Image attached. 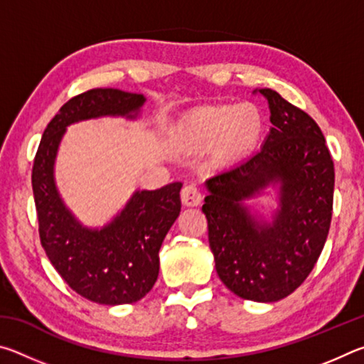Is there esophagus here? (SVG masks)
<instances>
[{
    "label": "esophagus",
    "instance_id": "esophagus-1",
    "mask_svg": "<svg viewBox=\"0 0 364 364\" xmlns=\"http://www.w3.org/2000/svg\"><path fill=\"white\" fill-rule=\"evenodd\" d=\"M181 200L186 207H196L202 202V194L196 184H186L181 189Z\"/></svg>",
    "mask_w": 364,
    "mask_h": 364
}]
</instances>
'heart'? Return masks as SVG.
I'll list each match as a JSON object with an SVG mask.
<instances>
[{
	"instance_id": "1",
	"label": "heart",
	"mask_w": 364,
	"mask_h": 364,
	"mask_svg": "<svg viewBox=\"0 0 364 364\" xmlns=\"http://www.w3.org/2000/svg\"><path fill=\"white\" fill-rule=\"evenodd\" d=\"M262 130V115L250 104L200 109L180 127L181 143L188 149H204L221 141L225 151L247 146Z\"/></svg>"
}]
</instances>
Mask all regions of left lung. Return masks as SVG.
<instances>
[{"label": "left lung", "instance_id": "left-lung-1", "mask_svg": "<svg viewBox=\"0 0 364 364\" xmlns=\"http://www.w3.org/2000/svg\"><path fill=\"white\" fill-rule=\"evenodd\" d=\"M258 93L273 127L260 151L208 178L202 212L223 284L237 297L269 304L292 294L318 262L331 226L334 162L310 115L273 90ZM267 187L279 191L271 222L245 205Z\"/></svg>", "mask_w": 364, "mask_h": 364}]
</instances>
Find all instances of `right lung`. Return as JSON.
Returning a JSON list of instances; mask_svg holds the SVG:
<instances>
[{
	"label": "right lung",
	"instance_id": "obj_1",
	"mask_svg": "<svg viewBox=\"0 0 364 364\" xmlns=\"http://www.w3.org/2000/svg\"><path fill=\"white\" fill-rule=\"evenodd\" d=\"M144 102L143 95L114 88H96L72 97L48 123L33 162L32 186L43 249L73 291L101 305L133 304L156 284L159 250L180 215L183 183L134 191L109 223L88 228L64 204L54 164L72 123L100 117L134 120Z\"/></svg>",
	"mask_w": 364,
	"mask_h": 364
}]
</instances>
